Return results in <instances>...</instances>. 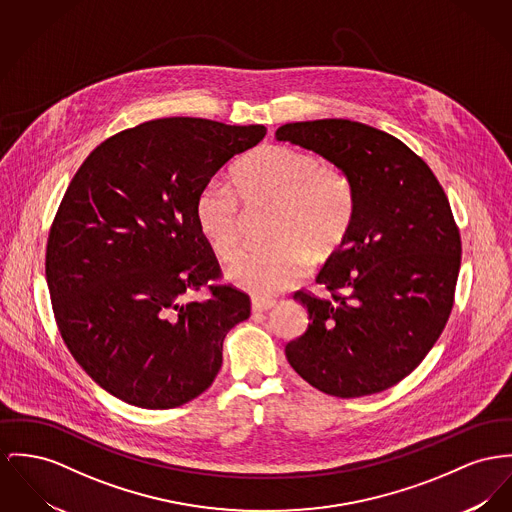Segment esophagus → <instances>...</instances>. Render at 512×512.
<instances>
[{
    "instance_id": "34e87169",
    "label": "esophagus",
    "mask_w": 512,
    "mask_h": 512,
    "mask_svg": "<svg viewBox=\"0 0 512 512\" xmlns=\"http://www.w3.org/2000/svg\"><path fill=\"white\" fill-rule=\"evenodd\" d=\"M273 307H275V301H272V299H258V297H254L252 303H250V310H252L254 314L268 312V310H272Z\"/></svg>"
}]
</instances>
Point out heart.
<instances>
[{
	"label": "heart",
	"instance_id": "1",
	"mask_svg": "<svg viewBox=\"0 0 512 512\" xmlns=\"http://www.w3.org/2000/svg\"><path fill=\"white\" fill-rule=\"evenodd\" d=\"M233 185L221 178L205 182L194 204L196 227L217 256L229 258L239 246L240 200L275 207L268 233L273 244L242 252L227 268V277L256 297L295 285L312 256L328 258L351 231L355 190L349 176L305 149L262 147L235 167Z\"/></svg>",
	"mask_w": 512,
	"mask_h": 512
}]
</instances>
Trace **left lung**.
Returning a JSON list of instances; mask_svg holds the SVG:
<instances>
[{
	"instance_id": "1",
	"label": "left lung",
	"mask_w": 512,
	"mask_h": 512,
	"mask_svg": "<svg viewBox=\"0 0 512 512\" xmlns=\"http://www.w3.org/2000/svg\"><path fill=\"white\" fill-rule=\"evenodd\" d=\"M275 137L314 151L355 190L351 231L316 275L341 293H295L310 322L285 357L330 396L382 392L425 359L452 310L462 244L443 186L406 143L361 122H293Z\"/></svg>"
}]
</instances>
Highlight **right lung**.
Masks as SVG:
<instances>
[{"label": "right lung", "mask_w": 512, "mask_h": 512, "mask_svg": "<svg viewBox=\"0 0 512 512\" xmlns=\"http://www.w3.org/2000/svg\"><path fill=\"white\" fill-rule=\"evenodd\" d=\"M264 136V126L151 120L108 137L69 182L46 250L50 299L75 361L118 400L176 408L219 373L250 301L227 285L186 299L219 277L194 204Z\"/></svg>", "instance_id": "add662e5"}]
</instances>
